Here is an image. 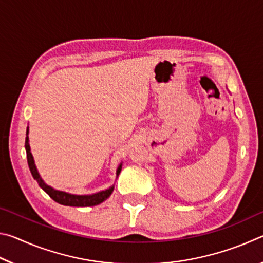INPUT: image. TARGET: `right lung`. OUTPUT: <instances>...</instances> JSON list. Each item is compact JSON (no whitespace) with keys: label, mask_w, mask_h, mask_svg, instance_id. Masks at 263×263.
<instances>
[{"label":"right lung","mask_w":263,"mask_h":263,"mask_svg":"<svg viewBox=\"0 0 263 263\" xmlns=\"http://www.w3.org/2000/svg\"><path fill=\"white\" fill-rule=\"evenodd\" d=\"M25 151H26V158H28V163L31 174H32L33 179L38 182V184L41 188L45 191V193L50 196V197L55 201L57 203L61 204V205H67V206H94L99 205L102 202H104L106 198L110 197V195L112 194L115 184L109 186L108 189L99 191V193L90 194V195H77V194H70L67 191H61L52 188L51 185L45 183V181L42 179L41 174H39L37 167H35L33 155L31 153L30 144H29V126L26 128V138H25ZM123 162L119 163L116 171V179H117L119 173L122 171Z\"/></svg>","instance_id":"obj_1"}]
</instances>
